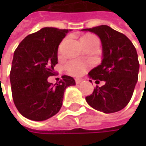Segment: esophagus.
Here are the masks:
<instances>
[{
    "label": "esophagus",
    "mask_w": 146,
    "mask_h": 146,
    "mask_svg": "<svg viewBox=\"0 0 146 146\" xmlns=\"http://www.w3.org/2000/svg\"><path fill=\"white\" fill-rule=\"evenodd\" d=\"M82 81V80L81 79H79V78H76V79H75V82H76V84H80V83Z\"/></svg>",
    "instance_id": "obj_1"
}]
</instances>
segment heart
I'll return each mask as SVG.
<instances>
[{
  "label": "heart",
  "instance_id": "heart-1",
  "mask_svg": "<svg viewBox=\"0 0 146 146\" xmlns=\"http://www.w3.org/2000/svg\"><path fill=\"white\" fill-rule=\"evenodd\" d=\"M95 36L93 35H85L81 38V43L84 44L87 43L92 39L95 38ZM89 67V64L80 60H70L65 65V70L67 73L74 76H81L85 73V71Z\"/></svg>",
  "mask_w": 146,
  "mask_h": 146
}]
</instances>
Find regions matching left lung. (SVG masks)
I'll return each mask as SVG.
<instances>
[{
    "label": "left lung",
    "mask_w": 146,
    "mask_h": 146,
    "mask_svg": "<svg viewBox=\"0 0 146 146\" xmlns=\"http://www.w3.org/2000/svg\"><path fill=\"white\" fill-rule=\"evenodd\" d=\"M83 30L95 33L101 39L103 59L101 65L89 72V76L105 81L104 85L95 87L86 101L105 113L118 112L129 103L138 80L139 62L136 49L127 36L106 25Z\"/></svg>",
    "instance_id": "1"
}]
</instances>
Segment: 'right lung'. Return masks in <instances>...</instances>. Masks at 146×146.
Listing matches in <instances>:
<instances>
[{"instance_id": "obj_1", "label": "right lung", "mask_w": 146, "mask_h": 146, "mask_svg": "<svg viewBox=\"0 0 146 146\" xmlns=\"http://www.w3.org/2000/svg\"><path fill=\"white\" fill-rule=\"evenodd\" d=\"M72 30L44 27L26 36L15 49L10 72L11 94L18 111L27 119L42 121L60 110L66 88L75 85L66 75L56 85L48 81L55 75L58 48Z\"/></svg>"}]
</instances>
